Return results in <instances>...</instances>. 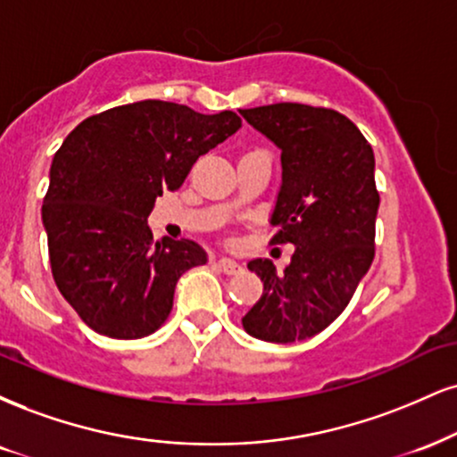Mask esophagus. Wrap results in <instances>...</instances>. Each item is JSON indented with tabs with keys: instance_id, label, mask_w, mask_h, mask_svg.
Masks as SVG:
<instances>
[{
	"instance_id": "1",
	"label": "esophagus",
	"mask_w": 457,
	"mask_h": 457,
	"mask_svg": "<svg viewBox=\"0 0 457 457\" xmlns=\"http://www.w3.org/2000/svg\"><path fill=\"white\" fill-rule=\"evenodd\" d=\"M217 266L221 268V270H223L225 274H236V272H240V270H243V266H240L238 262H234V260H228V257H221V260L217 262Z\"/></svg>"
}]
</instances>
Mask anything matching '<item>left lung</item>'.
<instances>
[{
    "label": "left lung",
    "instance_id": "8db88e82",
    "mask_svg": "<svg viewBox=\"0 0 457 457\" xmlns=\"http://www.w3.org/2000/svg\"><path fill=\"white\" fill-rule=\"evenodd\" d=\"M240 114L281 148L270 245L295 246L283 274L270 260L249 262L263 294L243 328L268 343L311 338L347 309L375 257V153L332 108L281 102Z\"/></svg>",
    "mask_w": 457,
    "mask_h": 457
}]
</instances>
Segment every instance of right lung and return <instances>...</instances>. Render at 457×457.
<instances>
[{
    "instance_id": "1",
    "label": "right lung",
    "mask_w": 457,
    "mask_h": 457,
    "mask_svg": "<svg viewBox=\"0 0 457 457\" xmlns=\"http://www.w3.org/2000/svg\"><path fill=\"white\" fill-rule=\"evenodd\" d=\"M243 120L145 100L85 119L54 153L42 204L53 278L97 334L142 338L163 326L180 274L206 263L194 240H155L146 217Z\"/></svg>"
}]
</instances>
